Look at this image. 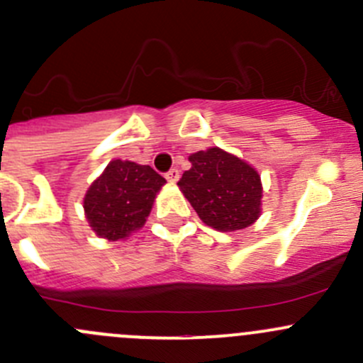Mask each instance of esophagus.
I'll list each match as a JSON object with an SVG mask.
<instances>
[{"label":"esophagus","instance_id":"1","mask_svg":"<svg viewBox=\"0 0 363 363\" xmlns=\"http://www.w3.org/2000/svg\"><path fill=\"white\" fill-rule=\"evenodd\" d=\"M164 177H167V181L170 182V184H175V182L179 181V170L177 168H172L170 172H167V175H164Z\"/></svg>","mask_w":363,"mask_h":363}]
</instances>
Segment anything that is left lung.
<instances>
[{"mask_svg": "<svg viewBox=\"0 0 363 363\" xmlns=\"http://www.w3.org/2000/svg\"><path fill=\"white\" fill-rule=\"evenodd\" d=\"M191 168L177 182L199 218L218 232L251 226L262 214V179L256 168L219 147L193 152Z\"/></svg>", "mask_w": 363, "mask_h": 363, "instance_id": "8db88e82", "label": "left lung"}]
</instances>
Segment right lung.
<instances>
[{
    "instance_id": "add662e5",
    "label": "right lung",
    "mask_w": 363,
    "mask_h": 363,
    "mask_svg": "<svg viewBox=\"0 0 363 363\" xmlns=\"http://www.w3.org/2000/svg\"><path fill=\"white\" fill-rule=\"evenodd\" d=\"M164 182L149 164L112 160L84 196L91 230L107 240L130 237L145 225Z\"/></svg>"
}]
</instances>
